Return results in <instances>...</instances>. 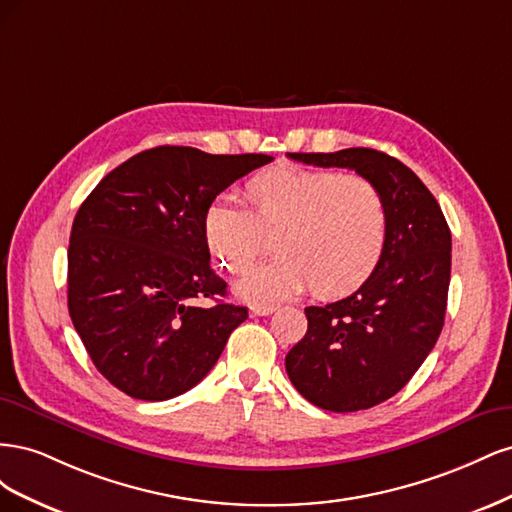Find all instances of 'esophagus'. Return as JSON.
Masks as SVG:
<instances>
[{
    "mask_svg": "<svg viewBox=\"0 0 512 512\" xmlns=\"http://www.w3.org/2000/svg\"><path fill=\"white\" fill-rule=\"evenodd\" d=\"M273 312H275L273 305H252V307H250V314H252V316H269V314H273Z\"/></svg>",
    "mask_w": 512,
    "mask_h": 512,
    "instance_id": "esophagus-1",
    "label": "esophagus"
}]
</instances>
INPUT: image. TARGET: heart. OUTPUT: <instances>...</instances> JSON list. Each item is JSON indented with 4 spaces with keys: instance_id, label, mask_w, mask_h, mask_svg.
I'll list each match as a JSON object with an SVG mask.
<instances>
[{
    "instance_id": "heart-1",
    "label": "heart",
    "mask_w": 512,
    "mask_h": 512,
    "mask_svg": "<svg viewBox=\"0 0 512 512\" xmlns=\"http://www.w3.org/2000/svg\"><path fill=\"white\" fill-rule=\"evenodd\" d=\"M245 200L262 228L282 226L280 256L237 286L250 303L284 301L309 284L320 297H342L369 280L384 254V200L361 175L275 170L252 179ZM203 235L213 260L232 273L250 271L265 250L252 213L224 196L205 209Z\"/></svg>"
}]
</instances>
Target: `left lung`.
<instances>
[{
  "label": "left lung",
  "instance_id": "obj_1",
  "mask_svg": "<svg viewBox=\"0 0 512 512\" xmlns=\"http://www.w3.org/2000/svg\"><path fill=\"white\" fill-rule=\"evenodd\" d=\"M288 158L356 170L384 200L389 230L376 271L350 297L305 307L307 333L286 354L290 382L314 406L367 410L404 389L438 342L451 284V230L425 183L382 151L352 147Z\"/></svg>",
  "mask_w": 512,
  "mask_h": 512
}]
</instances>
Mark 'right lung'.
Listing matches in <instances>:
<instances>
[{
	"label": "right lung",
	"mask_w": 512,
	"mask_h": 512,
	"mask_svg": "<svg viewBox=\"0 0 512 512\" xmlns=\"http://www.w3.org/2000/svg\"><path fill=\"white\" fill-rule=\"evenodd\" d=\"M271 160L162 145L111 170L85 198L70 232L68 309L91 361L119 391L164 401L218 363L247 307L224 301L203 215L230 183Z\"/></svg>",
	"instance_id": "obj_1"
}]
</instances>
